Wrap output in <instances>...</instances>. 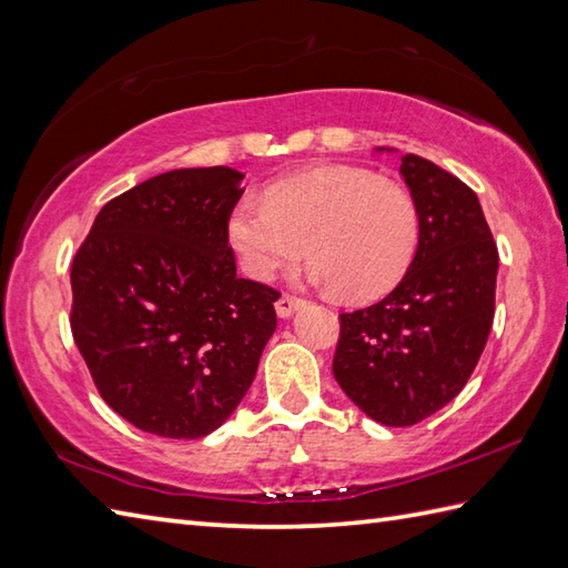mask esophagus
Segmentation results:
<instances>
[{
  "label": "esophagus",
  "mask_w": 568,
  "mask_h": 568,
  "mask_svg": "<svg viewBox=\"0 0 568 568\" xmlns=\"http://www.w3.org/2000/svg\"><path fill=\"white\" fill-rule=\"evenodd\" d=\"M305 305V300H300V297H293V295H283L281 300H277L275 303V312H277V317L281 320H287V317H293L295 312Z\"/></svg>",
  "instance_id": "esophagus-1"
}]
</instances>
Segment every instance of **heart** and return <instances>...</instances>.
Returning <instances> with one entry per match:
<instances>
[{
    "mask_svg": "<svg viewBox=\"0 0 568 568\" xmlns=\"http://www.w3.org/2000/svg\"><path fill=\"white\" fill-rule=\"evenodd\" d=\"M226 241L261 283L303 261L307 244L312 281L366 303L400 283L417 251L419 216L393 180L324 165L277 180L265 202L241 197L226 216Z\"/></svg>",
    "mask_w": 568,
    "mask_h": 568,
    "instance_id": "1",
    "label": "heart"
}]
</instances>
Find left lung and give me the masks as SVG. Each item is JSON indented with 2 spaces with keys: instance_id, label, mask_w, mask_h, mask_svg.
Returning a JSON list of instances; mask_svg holds the SVG:
<instances>
[{
  "instance_id": "1",
  "label": "left lung",
  "mask_w": 568,
  "mask_h": 568,
  "mask_svg": "<svg viewBox=\"0 0 568 568\" xmlns=\"http://www.w3.org/2000/svg\"><path fill=\"white\" fill-rule=\"evenodd\" d=\"M400 175L419 216L415 258L381 303L339 315L334 354L348 400L385 427L417 425L462 393L496 312L498 248L476 192L415 153Z\"/></svg>"
}]
</instances>
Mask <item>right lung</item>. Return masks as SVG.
<instances>
[{
    "mask_svg": "<svg viewBox=\"0 0 568 568\" xmlns=\"http://www.w3.org/2000/svg\"><path fill=\"white\" fill-rule=\"evenodd\" d=\"M244 173L180 168L106 202L72 261L70 327L104 403L165 439L222 427L275 332V291L236 275Z\"/></svg>",
    "mask_w": 568,
    "mask_h": 568,
    "instance_id": "1",
    "label": "right lung"
}]
</instances>
